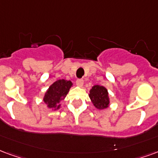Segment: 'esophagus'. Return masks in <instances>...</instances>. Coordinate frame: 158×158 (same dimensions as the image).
I'll return each instance as SVG.
<instances>
[{"label": "esophagus", "instance_id": "1", "mask_svg": "<svg viewBox=\"0 0 158 158\" xmlns=\"http://www.w3.org/2000/svg\"><path fill=\"white\" fill-rule=\"evenodd\" d=\"M76 85L79 86V87H82L83 85H84V80L81 79H79L76 80Z\"/></svg>", "mask_w": 158, "mask_h": 158}]
</instances>
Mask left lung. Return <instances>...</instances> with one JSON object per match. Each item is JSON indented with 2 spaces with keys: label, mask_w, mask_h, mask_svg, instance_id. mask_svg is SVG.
I'll list each match as a JSON object with an SVG mask.
<instances>
[{
  "label": "left lung",
  "mask_w": 158,
  "mask_h": 158,
  "mask_svg": "<svg viewBox=\"0 0 158 158\" xmlns=\"http://www.w3.org/2000/svg\"><path fill=\"white\" fill-rule=\"evenodd\" d=\"M89 96L94 106L99 110L107 108L110 105L108 91L104 86L94 85L89 90Z\"/></svg>",
  "instance_id": "8db88e82"
}]
</instances>
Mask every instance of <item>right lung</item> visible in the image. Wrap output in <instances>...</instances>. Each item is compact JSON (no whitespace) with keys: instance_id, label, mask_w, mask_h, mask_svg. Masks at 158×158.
<instances>
[{"instance_id":"add662e5","label":"right lung","mask_w":158,"mask_h":158,"mask_svg":"<svg viewBox=\"0 0 158 158\" xmlns=\"http://www.w3.org/2000/svg\"><path fill=\"white\" fill-rule=\"evenodd\" d=\"M72 85L73 84L70 80H57L52 85H50L48 89L46 91L43 97V101L48 108L58 110L60 108L59 103L64 100Z\"/></svg>"}]
</instances>
